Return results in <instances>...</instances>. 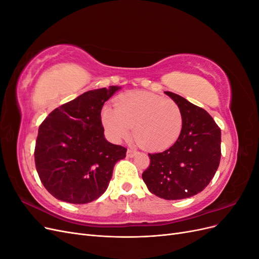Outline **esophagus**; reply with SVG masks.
<instances>
[{
	"label": "esophagus",
	"instance_id": "esophagus-1",
	"mask_svg": "<svg viewBox=\"0 0 259 259\" xmlns=\"http://www.w3.org/2000/svg\"><path fill=\"white\" fill-rule=\"evenodd\" d=\"M136 151L135 150H132V149H127V151H126V156L127 158H134V156L136 155Z\"/></svg>",
	"mask_w": 259,
	"mask_h": 259
}]
</instances>
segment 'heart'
Instances as JSON below:
<instances>
[{"label":"heart","mask_w":259,"mask_h":259,"mask_svg":"<svg viewBox=\"0 0 259 259\" xmlns=\"http://www.w3.org/2000/svg\"><path fill=\"white\" fill-rule=\"evenodd\" d=\"M101 122L114 143L127 138L134 126L136 142L151 151L171 147L183 131V114L177 104L144 91L125 94L114 109L105 107Z\"/></svg>","instance_id":"heart-1"}]
</instances>
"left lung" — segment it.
Returning <instances> with one entry per match:
<instances>
[{"instance_id": "1", "label": "left lung", "mask_w": 259, "mask_h": 259, "mask_svg": "<svg viewBox=\"0 0 259 259\" xmlns=\"http://www.w3.org/2000/svg\"><path fill=\"white\" fill-rule=\"evenodd\" d=\"M183 114V131L165 151L150 156L143 173L148 190L165 200H182L198 194L213 179L221 161L222 132L204 109L171 92Z\"/></svg>"}]
</instances>
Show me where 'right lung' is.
I'll return each mask as SVG.
<instances>
[{"instance_id":"obj_1","label":"right lung","mask_w":259,"mask_h":259,"mask_svg":"<svg viewBox=\"0 0 259 259\" xmlns=\"http://www.w3.org/2000/svg\"><path fill=\"white\" fill-rule=\"evenodd\" d=\"M121 90L109 86L85 92L55 109L38 127L34 160L43 186L53 197L86 204L104 194L126 149L109 143L101 109Z\"/></svg>"}]
</instances>
